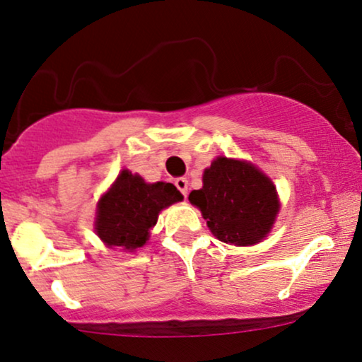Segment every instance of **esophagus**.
Returning a JSON list of instances; mask_svg holds the SVG:
<instances>
[{
    "instance_id": "34e87169",
    "label": "esophagus",
    "mask_w": 362,
    "mask_h": 362,
    "mask_svg": "<svg viewBox=\"0 0 362 362\" xmlns=\"http://www.w3.org/2000/svg\"><path fill=\"white\" fill-rule=\"evenodd\" d=\"M175 185H177V189L180 190V194L184 195V197H187V194H189V182H187V178H184V177L177 178Z\"/></svg>"
}]
</instances>
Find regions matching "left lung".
<instances>
[{"label":"left lung","instance_id":"1","mask_svg":"<svg viewBox=\"0 0 362 362\" xmlns=\"http://www.w3.org/2000/svg\"><path fill=\"white\" fill-rule=\"evenodd\" d=\"M204 185L189 200L202 211L209 229L236 246L259 243L278 214L275 185L255 165L219 156L204 172Z\"/></svg>","mask_w":362,"mask_h":362}]
</instances>
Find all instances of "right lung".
Listing matches in <instances>:
<instances>
[{
  "label": "right lung",
  "mask_w": 362,
  "mask_h": 362,
  "mask_svg": "<svg viewBox=\"0 0 362 362\" xmlns=\"http://www.w3.org/2000/svg\"><path fill=\"white\" fill-rule=\"evenodd\" d=\"M184 199L173 184H146L123 170L98 204L95 233L107 246L136 250L146 243L162 209Z\"/></svg>",
  "instance_id": "add662e5"
}]
</instances>
